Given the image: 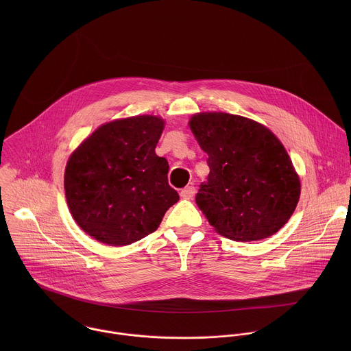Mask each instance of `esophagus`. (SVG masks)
<instances>
[{
    "label": "esophagus",
    "mask_w": 351,
    "mask_h": 351,
    "mask_svg": "<svg viewBox=\"0 0 351 351\" xmlns=\"http://www.w3.org/2000/svg\"><path fill=\"white\" fill-rule=\"evenodd\" d=\"M195 193H196V188L192 186V185H189V186L184 188V189L180 192V196H181L182 199L189 200V199H192V197L195 196Z\"/></svg>",
    "instance_id": "34e87169"
}]
</instances>
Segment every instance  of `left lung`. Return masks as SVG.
I'll use <instances>...</instances> for the list:
<instances>
[{
    "mask_svg": "<svg viewBox=\"0 0 351 351\" xmlns=\"http://www.w3.org/2000/svg\"><path fill=\"white\" fill-rule=\"evenodd\" d=\"M189 127L208 154L209 174L196 204L215 230L232 241H261L276 234L300 199L292 160L265 125L243 116L206 112Z\"/></svg>",
    "mask_w": 351,
    "mask_h": 351,
    "instance_id": "8db88e82",
    "label": "left lung"
}]
</instances>
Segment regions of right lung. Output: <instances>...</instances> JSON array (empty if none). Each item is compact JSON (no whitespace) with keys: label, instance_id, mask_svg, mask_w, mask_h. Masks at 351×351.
<instances>
[{"label":"right lung","instance_id":"obj_1","mask_svg":"<svg viewBox=\"0 0 351 351\" xmlns=\"http://www.w3.org/2000/svg\"><path fill=\"white\" fill-rule=\"evenodd\" d=\"M165 121L135 116L99 127L71 154L64 193L77 224L109 246L154 232L180 200L167 182L169 163L155 154Z\"/></svg>","mask_w":351,"mask_h":351}]
</instances>
